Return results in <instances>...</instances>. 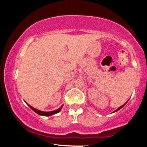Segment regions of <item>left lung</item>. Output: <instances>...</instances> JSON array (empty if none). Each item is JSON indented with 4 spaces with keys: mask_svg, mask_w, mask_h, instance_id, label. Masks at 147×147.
<instances>
[{
    "mask_svg": "<svg viewBox=\"0 0 147 147\" xmlns=\"http://www.w3.org/2000/svg\"><path fill=\"white\" fill-rule=\"evenodd\" d=\"M126 103H127V102H126L125 103V104H123V105H122V106H120V107H119V108H118V109H116V110L114 111V113H115V112H117V111H119V109H122V107H124V106H125V104H126Z\"/></svg>",
    "mask_w": 147,
    "mask_h": 147,
    "instance_id": "left-lung-1",
    "label": "left lung"
}]
</instances>
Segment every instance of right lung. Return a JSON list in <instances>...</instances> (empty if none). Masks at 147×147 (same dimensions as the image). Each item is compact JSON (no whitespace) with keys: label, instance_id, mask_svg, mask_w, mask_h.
Masks as SVG:
<instances>
[{"label":"right lung","instance_id":"obj_1","mask_svg":"<svg viewBox=\"0 0 147 147\" xmlns=\"http://www.w3.org/2000/svg\"><path fill=\"white\" fill-rule=\"evenodd\" d=\"M28 104V105L30 107V109H31L32 111H34L35 113H36L37 114L40 115H43V116H50V115H55V114H56V113H58L61 110L62 107H63V105H62L59 108V109H57V110H55V111H50V112H44V111H41L38 110V109H34V108H33L32 106H31L30 105H29V104Z\"/></svg>","mask_w":147,"mask_h":147}]
</instances>
